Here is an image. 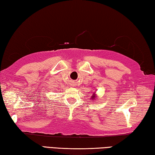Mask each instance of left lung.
I'll list each match as a JSON object with an SVG mask.
<instances>
[{
	"label": "left lung",
	"mask_w": 155,
	"mask_h": 155,
	"mask_svg": "<svg viewBox=\"0 0 155 155\" xmlns=\"http://www.w3.org/2000/svg\"><path fill=\"white\" fill-rule=\"evenodd\" d=\"M96 94H95V93H94V94H93V96H92V100H94V99H96Z\"/></svg>",
	"instance_id": "8db88e82"
}]
</instances>
